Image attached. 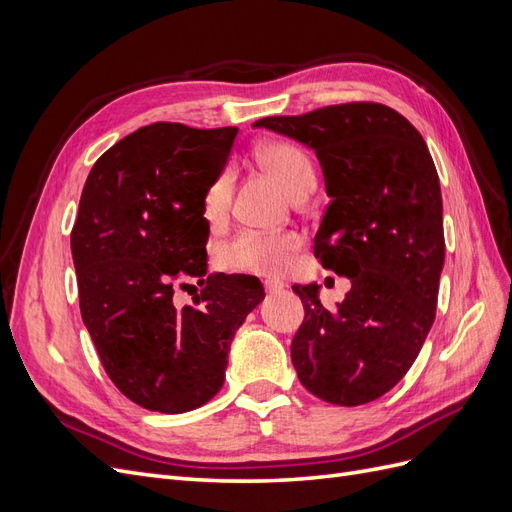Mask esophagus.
I'll list each match as a JSON object with an SVG mask.
<instances>
[{
	"label": "esophagus",
	"instance_id": "esophagus-1",
	"mask_svg": "<svg viewBox=\"0 0 512 512\" xmlns=\"http://www.w3.org/2000/svg\"><path fill=\"white\" fill-rule=\"evenodd\" d=\"M265 290H267L269 294H277V292L284 290V284L277 282V280H265Z\"/></svg>",
	"mask_w": 512,
	"mask_h": 512
}]
</instances>
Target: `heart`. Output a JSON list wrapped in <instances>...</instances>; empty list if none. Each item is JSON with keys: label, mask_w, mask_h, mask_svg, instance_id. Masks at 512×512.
Instances as JSON below:
<instances>
[{"label": "heart", "mask_w": 512, "mask_h": 512, "mask_svg": "<svg viewBox=\"0 0 512 512\" xmlns=\"http://www.w3.org/2000/svg\"><path fill=\"white\" fill-rule=\"evenodd\" d=\"M258 162L280 181L290 196L314 192L316 170L307 153L288 141H271L256 149ZM232 175L228 170L215 179L203 200V213L209 222H220L230 207ZM299 239L290 232H241L222 247V265L232 271L277 275L282 273L297 252Z\"/></svg>", "instance_id": "b5f03b06"}]
</instances>
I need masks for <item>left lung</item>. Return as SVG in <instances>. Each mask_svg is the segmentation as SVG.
I'll return each mask as SVG.
<instances>
[{
    "mask_svg": "<svg viewBox=\"0 0 512 512\" xmlns=\"http://www.w3.org/2000/svg\"><path fill=\"white\" fill-rule=\"evenodd\" d=\"M254 128L316 151L331 205L314 254L352 284L335 312L322 307L316 282L292 286L305 307L292 365L329 404H367L406 376L436 320L444 267L436 166L412 123L376 102L265 117Z\"/></svg>",
    "mask_w": 512,
    "mask_h": 512,
    "instance_id": "obj_1",
    "label": "left lung"
}]
</instances>
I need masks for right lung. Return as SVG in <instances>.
<instances>
[{
  "instance_id": "obj_1",
  "label": "right lung",
  "mask_w": 512,
  "mask_h": 512,
  "mask_svg": "<svg viewBox=\"0 0 512 512\" xmlns=\"http://www.w3.org/2000/svg\"><path fill=\"white\" fill-rule=\"evenodd\" d=\"M237 128L158 121L91 168L72 228L81 316L108 378L153 412L194 410L222 389L232 337L265 299L258 277L207 275L203 200ZM208 277L200 308L177 310V276Z\"/></svg>"
}]
</instances>
